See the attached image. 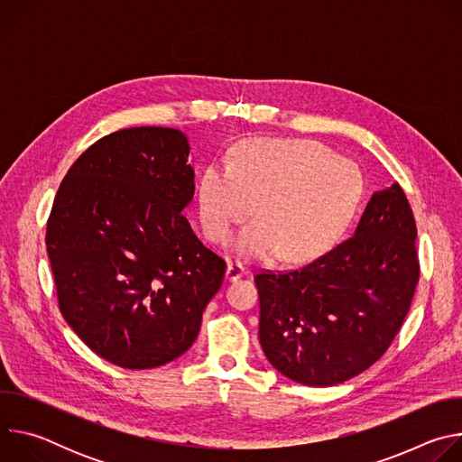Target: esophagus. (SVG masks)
<instances>
[{
	"label": "esophagus",
	"instance_id": "1",
	"mask_svg": "<svg viewBox=\"0 0 462 462\" xmlns=\"http://www.w3.org/2000/svg\"><path fill=\"white\" fill-rule=\"evenodd\" d=\"M243 274H245V269H243L241 263H236V261H230V263H228V267H226V280H228V282H236V280H239Z\"/></svg>",
	"mask_w": 462,
	"mask_h": 462
}]
</instances>
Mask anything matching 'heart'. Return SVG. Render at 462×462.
Instances as JSON below:
<instances>
[{"mask_svg": "<svg viewBox=\"0 0 462 462\" xmlns=\"http://www.w3.org/2000/svg\"><path fill=\"white\" fill-rule=\"evenodd\" d=\"M362 193L358 166L318 143L252 139L234 152L232 164L205 168L197 212L207 237L223 245L255 210L259 219L239 234L236 252L261 261L282 254L298 263L338 243Z\"/></svg>", "mask_w": 462, "mask_h": 462, "instance_id": "obj_1", "label": "heart"}]
</instances>
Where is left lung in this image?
Listing matches in <instances>:
<instances>
[{
  "instance_id": "1",
  "label": "left lung",
  "mask_w": 462,
  "mask_h": 462,
  "mask_svg": "<svg viewBox=\"0 0 462 462\" xmlns=\"http://www.w3.org/2000/svg\"><path fill=\"white\" fill-rule=\"evenodd\" d=\"M417 226L404 189L374 191L355 236L289 273L254 276L259 342L287 378L342 383L391 346L419 282Z\"/></svg>"
}]
</instances>
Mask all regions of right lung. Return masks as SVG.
<instances>
[{"label":"right lung","instance_id":"obj_1","mask_svg":"<svg viewBox=\"0 0 462 462\" xmlns=\"http://www.w3.org/2000/svg\"><path fill=\"white\" fill-rule=\"evenodd\" d=\"M173 127H127L69 168L47 221L60 312L100 358L152 369L184 355L226 263L182 210L195 182Z\"/></svg>","mask_w":462,"mask_h":462}]
</instances>
